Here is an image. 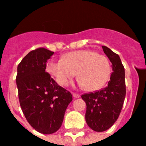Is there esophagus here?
<instances>
[{"instance_id": "1", "label": "esophagus", "mask_w": 146, "mask_h": 146, "mask_svg": "<svg viewBox=\"0 0 146 146\" xmlns=\"http://www.w3.org/2000/svg\"><path fill=\"white\" fill-rule=\"evenodd\" d=\"M72 94H73V97L74 98H79L80 97V94H77V93H74V92H73V93H72Z\"/></svg>"}]
</instances>
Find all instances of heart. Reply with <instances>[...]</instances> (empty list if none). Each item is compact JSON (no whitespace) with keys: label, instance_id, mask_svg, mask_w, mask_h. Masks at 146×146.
Here are the masks:
<instances>
[{"label":"heart","instance_id":"heart-1","mask_svg":"<svg viewBox=\"0 0 146 146\" xmlns=\"http://www.w3.org/2000/svg\"><path fill=\"white\" fill-rule=\"evenodd\" d=\"M47 71L60 86H66L78 73L80 85L87 91L104 86L111 73L110 61L94 50H77L67 53L62 60H50Z\"/></svg>","mask_w":146,"mask_h":146}]
</instances>
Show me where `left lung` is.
Here are the masks:
<instances>
[{"label":"left lung","mask_w":146,"mask_h":146,"mask_svg":"<svg viewBox=\"0 0 146 146\" xmlns=\"http://www.w3.org/2000/svg\"><path fill=\"white\" fill-rule=\"evenodd\" d=\"M102 49L112 67L108 86L81 96L86 104L87 125L96 132L105 131L114 125L119 117L126 94L125 68L120 58L106 46H102Z\"/></svg>","instance_id":"left-lung-1"}]
</instances>
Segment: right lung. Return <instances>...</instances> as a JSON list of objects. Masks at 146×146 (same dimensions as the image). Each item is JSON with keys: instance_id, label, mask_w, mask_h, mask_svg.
<instances>
[{"instance_id": "add662e5", "label": "right lung", "mask_w": 146, "mask_h": 146, "mask_svg": "<svg viewBox=\"0 0 146 146\" xmlns=\"http://www.w3.org/2000/svg\"><path fill=\"white\" fill-rule=\"evenodd\" d=\"M53 54L39 47L29 52L17 68L16 81L21 110L29 125L42 134L59 130L73 100L70 92L45 71L47 60Z\"/></svg>"}]
</instances>
